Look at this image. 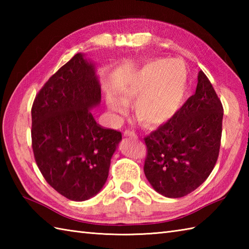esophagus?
I'll return each mask as SVG.
<instances>
[{
	"instance_id": "34e87169",
	"label": "esophagus",
	"mask_w": 249,
	"mask_h": 249,
	"mask_svg": "<svg viewBox=\"0 0 249 249\" xmlns=\"http://www.w3.org/2000/svg\"><path fill=\"white\" fill-rule=\"evenodd\" d=\"M124 136L125 137H131V138H135V139H137V135L135 134V131H133V130H125L124 131Z\"/></svg>"
}]
</instances>
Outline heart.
<instances>
[{"label":"heart","instance_id":"obj_1","mask_svg":"<svg viewBox=\"0 0 249 249\" xmlns=\"http://www.w3.org/2000/svg\"><path fill=\"white\" fill-rule=\"evenodd\" d=\"M177 64L155 61L146 64L135 80L119 96L123 105L138 99L136 113L142 124L155 127L166 123L178 112L186 93V75L176 71ZM111 109L123 113L115 99H109Z\"/></svg>","mask_w":249,"mask_h":249}]
</instances>
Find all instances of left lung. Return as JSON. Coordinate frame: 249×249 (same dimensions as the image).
<instances>
[{"label":"left lung","instance_id":"8db88e82","mask_svg":"<svg viewBox=\"0 0 249 249\" xmlns=\"http://www.w3.org/2000/svg\"><path fill=\"white\" fill-rule=\"evenodd\" d=\"M224 108L200 71L196 93L165 124L145 137L144 174L168 198H181L202 184L217 161Z\"/></svg>","mask_w":249,"mask_h":249}]
</instances>
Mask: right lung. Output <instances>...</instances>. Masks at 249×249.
<instances>
[{
	"label": "right lung",
	"instance_id": "add662e5",
	"mask_svg": "<svg viewBox=\"0 0 249 249\" xmlns=\"http://www.w3.org/2000/svg\"><path fill=\"white\" fill-rule=\"evenodd\" d=\"M100 99L94 64L77 53L49 78L32 106L35 161L47 183L70 200L100 192L122 140L120 131L94 120L89 110Z\"/></svg>",
	"mask_w": 249,
	"mask_h": 249
}]
</instances>
